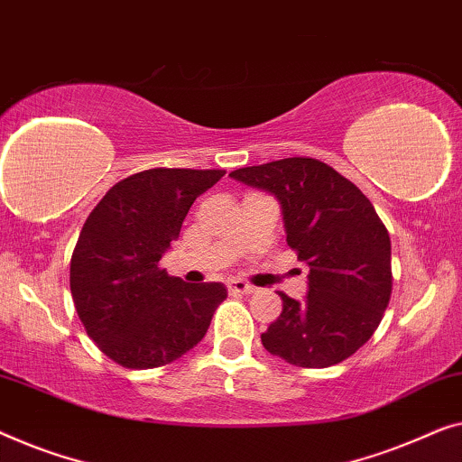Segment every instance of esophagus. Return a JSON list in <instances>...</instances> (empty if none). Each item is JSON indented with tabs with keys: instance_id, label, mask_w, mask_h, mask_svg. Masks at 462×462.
I'll return each mask as SVG.
<instances>
[{
	"instance_id": "34e87169",
	"label": "esophagus",
	"mask_w": 462,
	"mask_h": 462,
	"mask_svg": "<svg viewBox=\"0 0 462 462\" xmlns=\"http://www.w3.org/2000/svg\"><path fill=\"white\" fill-rule=\"evenodd\" d=\"M228 291H230V295H251L253 291H255V287H251V284L245 281H230Z\"/></svg>"
}]
</instances>
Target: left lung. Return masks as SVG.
<instances>
[{
  "mask_svg": "<svg viewBox=\"0 0 462 462\" xmlns=\"http://www.w3.org/2000/svg\"><path fill=\"white\" fill-rule=\"evenodd\" d=\"M230 178L274 194L287 243L310 268L303 301L278 293L282 314L262 335L263 347L301 368L349 358L373 337L392 297V240L373 203L308 157L243 167Z\"/></svg>",
  "mask_w": 462,
  "mask_h": 462,
  "instance_id": "8db88e82",
  "label": "left lung"
}]
</instances>
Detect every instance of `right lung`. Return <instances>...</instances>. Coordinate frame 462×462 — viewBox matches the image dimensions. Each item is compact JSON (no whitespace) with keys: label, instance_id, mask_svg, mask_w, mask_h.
Here are the masks:
<instances>
[{"label":"right lung","instance_id":"add662e5","mask_svg":"<svg viewBox=\"0 0 462 462\" xmlns=\"http://www.w3.org/2000/svg\"><path fill=\"white\" fill-rule=\"evenodd\" d=\"M224 169H146L94 207L70 257V293L88 335L125 368L178 360L203 339L228 297L222 282L188 284L159 268L199 194Z\"/></svg>","mask_w":462,"mask_h":462}]
</instances>
